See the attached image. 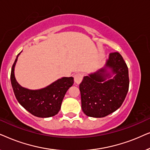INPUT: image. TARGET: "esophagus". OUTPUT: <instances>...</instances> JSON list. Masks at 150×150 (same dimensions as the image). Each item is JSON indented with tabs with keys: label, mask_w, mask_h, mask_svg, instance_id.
I'll return each mask as SVG.
<instances>
[{
	"label": "esophagus",
	"mask_w": 150,
	"mask_h": 150,
	"mask_svg": "<svg viewBox=\"0 0 150 150\" xmlns=\"http://www.w3.org/2000/svg\"><path fill=\"white\" fill-rule=\"evenodd\" d=\"M83 75L81 73H76L74 76V82L76 84L79 85L81 83L82 80H83Z\"/></svg>",
	"instance_id": "34e87169"
}]
</instances>
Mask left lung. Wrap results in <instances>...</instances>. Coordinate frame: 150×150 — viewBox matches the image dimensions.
Returning a JSON list of instances; mask_svg holds the SVG:
<instances>
[{
    "mask_svg": "<svg viewBox=\"0 0 150 150\" xmlns=\"http://www.w3.org/2000/svg\"><path fill=\"white\" fill-rule=\"evenodd\" d=\"M79 88L86 115L104 117L117 110L129 88L128 69L122 55L110 53L104 67L84 76Z\"/></svg>",
    "mask_w": 150,
    "mask_h": 150,
    "instance_id": "obj_1",
    "label": "left lung"
}]
</instances>
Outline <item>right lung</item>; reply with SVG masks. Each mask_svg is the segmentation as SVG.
<instances>
[{"mask_svg": "<svg viewBox=\"0 0 150 150\" xmlns=\"http://www.w3.org/2000/svg\"><path fill=\"white\" fill-rule=\"evenodd\" d=\"M20 54V52L16 57L11 72V83L16 99L34 116L42 118L54 116L60 110L67 91L73 85L74 78L63 77L40 89L24 88L18 84L14 74L15 65Z\"/></svg>", "mask_w": 150, "mask_h": 150, "instance_id": "obj_1", "label": "right lung"}]
</instances>
